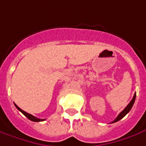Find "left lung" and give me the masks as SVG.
<instances>
[{
	"instance_id": "1",
	"label": "left lung",
	"mask_w": 146,
	"mask_h": 146,
	"mask_svg": "<svg viewBox=\"0 0 146 146\" xmlns=\"http://www.w3.org/2000/svg\"><path fill=\"white\" fill-rule=\"evenodd\" d=\"M135 99H136V93L134 94V96H133V99L131 100V102H129V104H128V106L125 109H124V110L122 111V112H121L120 113H119V115L116 117V119H115L113 121H112L111 123H114V122H117V121H120L121 119H122L125 115L127 114L130 111V110L132 109V107H133V104H134V102H135Z\"/></svg>"
}]
</instances>
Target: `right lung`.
I'll use <instances>...</instances> for the list:
<instances>
[{"label":"right lung","mask_w":146,"mask_h":146,"mask_svg":"<svg viewBox=\"0 0 146 146\" xmlns=\"http://www.w3.org/2000/svg\"><path fill=\"white\" fill-rule=\"evenodd\" d=\"M15 105V106H16V108L19 111H21L22 113H23L27 118H29L30 121H35V122H38V121H44V119H39V118H37V117H34V116H33V115L31 114H29V113H26V112H25L24 110H22L21 109H20L16 104H14Z\"/></svg>","instance_id":"add662e5"}]
</instances>
